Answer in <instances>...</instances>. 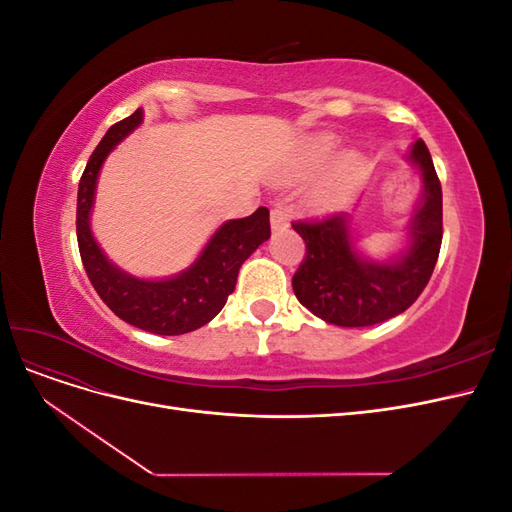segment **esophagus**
Returning <instances> with one entry per match:
<instances>
[{
	"instance_id": "esophagus-1",
	"label": "esophagus",
	"mask_w": 512,
	"mask_h": 512,
	"mask_svg": "<svg viewBox=\"0 0 512 512\" xmlns=\"http://www.w3.org/2000/svg\"><path fill=\"white\" fill-rule=\"evenodd\" d=\"M288 224H290V218L284 209H280V207L271 209V228L273 230H284Z\"/></svg>"
}]
</instances>
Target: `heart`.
<instances>
[{"instance_id": "obj_1", "label": "heart", "mask_w": 512, "mask_h": 512, "mask_svg": "<svg viewBox=\"0 0 512 512\" xmlns=\"http://www.w3.org/2000/svg\"><path fill=\"white\" fill-rule=\"evenodd\" d=\"M329 149H331V143H329V141H322V143L318 145V153H320V156H324V153H329ZM346 173H348V166H346V168H342V173H339V175H337V179L329 185V190H327V194H329V196H335L339 190L344 188Z\"/></svg>"}]
</instances>
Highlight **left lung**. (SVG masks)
Instances as JSON below:
<instances>
[{
    "mask_svg": "<svg viewBox=\"0 0 512 512\" xmlns=\"http://www.w3.org/2000/svg\"><path fill=\"white\" fill-rule=\"evenodd\" d=\"M410 158L421 168L425 194L410 226V250L399 262L374 265L359 258L344 213L292 222L305 241L292 290L324 322L371 327L406 312L425 290L442 245V185L423 141L414 143Z\"/></svg>",
    "mask_w": 512,
    "mask_h": 512,
    "instance_id": "left-lung-1",
    "label": "left lung"
}]
</instances>
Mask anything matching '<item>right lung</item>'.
<instances>
[{"label": "right lung", "mask_w": 512, "mask_h": 512, "mask_svg": "<svg viewBox=\"0 0 512 512\" xmlns=\"http://www.w3.org/2000/svg\"><path fill=\"white\" fill-rule=\"evenodd\" d=\"M141 121L143 111L138 108L130 117L108 128L100 145L91 153L76 200V239L91 286L115 316L156 335H183L205 327L220 314L235 290L241 265L262 241L271 237L269 209L258 207L247 218L224 224L194 265L173 280L147 282L121 273L104 258L91 237L89 209L94 203L98 170L108 151Z\"/></svg>", "instance_id": "1"}]
</instances>
